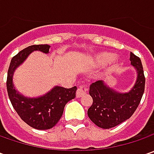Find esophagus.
Returning <instances> with one entry per match:
<instances>
[{"instance_id": "obj_1", "label": "esophagus", "mask_w": 154, "mask_h": 154, "mask_svg": "<svg viewBox=\"0 0 154 154\" xmlns=\"http://www.w3.org/2000/svg\"><path fill=\"white\" fill-rule=\"evenodd\" d=\"M88 92V89L86 87V85H81L79 86V88L77 89V92H76V97L77 98H80L82 97L83 95H85Z\"/></svg>"}]
</instances>
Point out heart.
Here are the masks:
<instances>
[{
    "mask_svg": "<svg viewBox=\"0 0 154 154\" xmlns=\"http://www.w3.org/2000/svg\"><path fill=\"white\" fill-rule=\"evenodd\" d=\"M114 56L110 53H107V52H103L101 54H98L97 57H96V61L100 63V64H105L109 61H111L113 59Z\"/></svg>",
    "mask_w": 154,
    "mask_h": 154,
    "instance_id": "obj_1",
    "label": "heart"
}]
</instances>
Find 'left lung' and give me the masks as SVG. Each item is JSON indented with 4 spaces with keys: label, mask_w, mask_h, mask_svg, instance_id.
<instances>
[{
    "label": "left lung",
    "mask_w": 154,
    "mask_h": 154,
    "mask_svg": "<svg viewBox=\"0 0 154 154\" xmlns=\"http://www.w3.org/2000/svg\"><path fill=\"white\" fill-rule=\"evenodd\" d=\"M131 64L137 71V80L128 92L121 93L114 91L98 80L90 86L89 94L92 104L87 110L91 121L98 127L110 128L126 121L136 110L145 90V75L141 61L130 52Z\"/></svg>",
    "instance_id": "obj_1"
}]
</instances>
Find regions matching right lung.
Here are the masks:
<instances>
[{
	"mask_svg": "<svg viewBox=\"0 0 154 154\" xmlns=\"http://www.w3.org/2000/svg\"><path fill=\"white\" fill-rule=\"evenodd\" d=\"M50 45H31L20 51L10 62L7 79V89L11 103L21 119L29 126L37 129H50L62 117L66 103L75 98L77 87L64 88L55 86L51 91L38 98H26L21 95L13 83L15 69L27 58L32 51L49 53Z\"/></svg>",
	"mask_w": 154,
	"mask_h": 154,
	"instance_id": "right-lung-1",
	"label": "right lung"
}]
</instances>
